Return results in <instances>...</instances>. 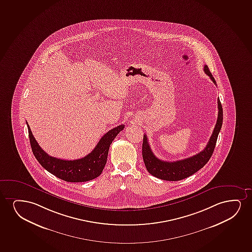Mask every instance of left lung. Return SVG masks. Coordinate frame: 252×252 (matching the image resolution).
<instances>
[{"mask_svg": "<svg viewBox=\"0 0 252 252\" xmlns=\"http://www.w3.org/2000/svg\"><path fill=\"white\" fill-rule=\"evenodd\" d=\"M203 68H204L203 69L204 72L207 75L209 76V78L214 82V84L216 85V80L209 71L208 65H204ZM217 102H218V117H217L216 126L213 131L212 135L209 138V143L203 151H201L193 157L186 158L184 160H176V161H166V160H160L154 155L148 142L147 136L146 134L144 135L142 155H143L144 165L149 173L160 180L178 181L192 175L202 167H204V165L209 161L210 157H212L213 152L216 147L217 137L222 126V106L219 98Z\"/></svg>", "mask_w": 252, "mask_h": 252, "instance_id": "obj_1", "label": "left lung"}]
</instances>
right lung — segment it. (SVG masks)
Listing matches in <instances>:
<instances>
[{
    "label": "right lung",
    "instance_id": "1",
    "mask_svg": "<svg viewBox=\"0 0 252 252\" xmlns=\"http://www.w3.org/2000/svg\"><path fill=\"white\" fill-rule=\"evenodd\" d=\"M27 124L30 143L36 160L48 172L66 182H85L97 178L107 162L110 144L125 127L124 125H121L108 131L102 136L95 149L86 157L77 160H67L50 157L37 144L29 125Z\"/></svg>",
    "mask_w": 252,
    "mask_h": 252
}]
</instances>
